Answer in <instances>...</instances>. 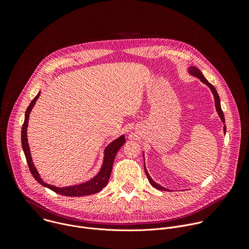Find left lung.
<instances>
[{
	"label": "left lung",
	"mask_w": 249,
	"mask_h": 249,
	"mask_svg": "<svg viewBox=\"0 0 249 249\" xmlns=\"http://www.w3.org/2000/svg\"><path fill=\"white\" fill-rule=\"evenodd\" d=\"M187 72H188V74H189L190 76L195 77V78H198V79H199L203 84H205L206 86H208V87H209V89H211V91H212L213 95H214V99H215V106H216L217 113H218L219 117L221 118L222 122L225 124V122H226V121H225V116H224V113H223V110H222V107H221V100H220V96H219V94H218V92H217L216 89L214 88V86H213L212 84H210V83L207 81V79L204 77V75L202 74V72H201V71H200L197 67H195V66H190V67H188V69H187ZM226 131H227V128H226V125H224V133H225V134H226ZM143 158H145L144 152H143ZM144 167H145V172H146V175H147L148 179H149V182L151 183V185H152V186H154V187H155V188H157L158 190H161V191H169L167 188H165V187H163V186L160 185L159 183H157L156 181H154L152 177L150 176V174H149V172H148L147 168H146V164H144Z\"/></svg>",
	"instance_id": "8db88e82"
}]
</instances>
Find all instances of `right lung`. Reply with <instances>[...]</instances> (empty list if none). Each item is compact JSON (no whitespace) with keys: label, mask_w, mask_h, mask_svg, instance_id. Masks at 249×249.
Masks as SVG:
<instances>
[{"label":"right lung","mask_w":249,"mask_h":249,"mask_svg":"<svg viewBox=\"0 0 249 249\" xmlns=\"http://www.w3.org/2000/svg\"><path fill=\"white\" fill-rule=\"evenodd\" d=\"M39 95H40V91L30 102L29 106L25 111L24 122H23V125L21 128L22 150H23V153H24V156H25V159H26V161H27V164H28V167H29V170H30L32 176L34 177L35 180H36L38 183H40L42 186L47 187V188L51 189L52 191H54L60 195H63V196L81 197V196L91 195V194L99 192L100 190H102L103 187H105L108 183L115 156H116L117 152L119 151V149L124 145V143L126 142L125 135H121L120 137H118L117 139H115L114 141L111 142V143H109L107 146H106V148L103 151V161H102L101 167H100L98 173L95 176H93L92 178L89 179V181H86V182H83L80 184H76V185L64 186V187H57L55 185L48 184L41 178L40 174L38 173L36 167H35V165L33 163L31 154H30L29 145H28V140H27V126H28L29 115H30V112L33 108L34 104L36 103V100L38 99Z\"/></svg>","instance_id":"1"}]
</instances>
